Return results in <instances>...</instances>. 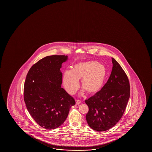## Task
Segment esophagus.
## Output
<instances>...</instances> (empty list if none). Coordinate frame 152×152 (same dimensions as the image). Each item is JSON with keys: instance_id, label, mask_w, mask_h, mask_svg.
<instances>
[{"instance_id": "34e87169", "label": "esophagus", "mask_w": 152, "mask_h": 152, "mask_svg": "<svg viewBox=\"0 0 152 152\" xmlns=\"http://www.w3.org/2000/svg\"><path fill=\"white\" fill-rule=\"evenodd\" d=\"M80 103H81V102L80 101H79V100H76V105H79V104H80Z\"/></svg>"}]
</instances>
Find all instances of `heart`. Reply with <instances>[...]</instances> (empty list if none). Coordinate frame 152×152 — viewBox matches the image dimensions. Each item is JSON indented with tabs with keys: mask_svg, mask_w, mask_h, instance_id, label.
<instances>
[{
	"mask_svg": "<svg viewBox=\"0 0 152 152\" xmlns=\"http://www.w3.org/2000/svg\"><path fill=\"white\" fill-rule=\"evenodd\" d=\"M107 72L103 65L96 61H88L77 63L73 66L71 71L65 72L63 83L69 94H73L79 88V80L88 94H96L101 89L106 79ZM83 90L82 94L84 93Z\"/></svg>",
	"mask_w": 152,
	"mask_h": 152,
	"instance_id": "1",
	"label": "heart"
}]
</instances>
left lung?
<instances>
[{"label": "left lung", "mask_w": 152, "mask_h": 152, "mask_svg": "<svg viewBox=\"0 0 152 152\" xmlns=\"http://www.w3.org/2000/svg\"><path fill=\"white\" fill-rule=\"evenodd\" d=\"M113 68L110 78L101 90L85 101L89 107L86 120L97 131L114 127L123 116L130 97L127 75L118 63L112 58Z\"/></svg>", "instance_id": "1"}]
</instances>
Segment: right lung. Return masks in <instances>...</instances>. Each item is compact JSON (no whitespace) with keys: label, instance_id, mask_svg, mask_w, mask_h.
<instances>
[{"label":"right lung","instance_id":"add662e5","mask_svg":"<svg viewBox=\"0 0 152 152\" xmlns=\"http://www.w3.org/2000/svg\"><path fill=\"white\" fill-rule=\"evenodd\" d=\"M67 56H47L34 64L26 77L24 98L27 110L40 126L60 127L66 120L75 100L63 88L62 64Z\"/></svg>","mask_w":152,"mask_h":152}]
</instances>
